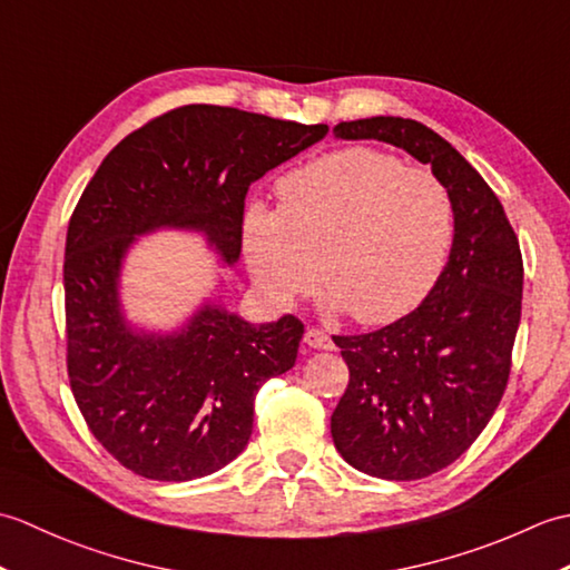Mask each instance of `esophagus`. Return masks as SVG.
<instances>
[{"label": "esophagus", "mask_w": 570, "mask_h": 570, "mask_svg": "<svg viewBox=\"0 0 570 570\" xmlns=\"http://www.w3.org/2000/svg\"><path fill=\"white\" fill-rule=\"evenodd\" d=\"M304 343L308 347H316V350H333L335 347L333 341H331V335L323 333L321 328H308L306 335H304Z\"/></svg>", "instance_id": "34e87169"}]
</instances>
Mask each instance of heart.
Instances as JSON below:
<instances>
[{
    "label": "heart",
    "mask_w": 570,
    "mask_h": 570,
    "mask_svg": "<svg viewBox=\"0 0 570 570\" xmlns=\"http://www.w3.org/2000/svg\"><path fill=\"white\" fill-rule=\"evenodd\" d=\"M278 208L242 213L254 284L288 308L323 284L362 325L414 311L439 282L455 239V205L426 168L350 147L294 168L276 184Z\"/></svg>",
    "instance_id": "obj_1"
}]
</instances>
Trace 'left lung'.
I'll return each instance as SVG.
<instances>
[{
	"label": "left lung",
	"instance_id": "obj_1",
	"mask_svg": "<svg viewBox=\"0 0 570 570\" xmlns=\"http://www.w3.org/2000/svg\"><path fill=\"white\" fill-rule=\"evenodd\" d=\"M333 131L409 151L455 205L451 257L423 304L380 331L333 335L350 370L331 416L337 453L372 478L421 480L475 443L504 394L522 318V252L492 188L426 125L370 117Z\"/></svg>",
	"mask_w": 570,
	"mask_h": 570
}]
</instances>
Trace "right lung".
<instances>
[{"label":"right lung","instance_id":"add662e5","mask_svg":"<svg viewBox=\"0 0 570 570\" xmlns=\"http://www.w3.org/2000/svg\"><path fill=\"white\" fill-rule=\"evenodd\" d=\"M328 135L235 107L184 105L105 156L66 237L68 380L95 439L141 478L186 482L235 460L259 386L296 365L304 323L254 325L205 304L171 335L141 333L119 308V269L137 235L200 229L227 264L242 249L254 180Z\"/></svg>","mask_w":570,"mask_h":570}]
</instances>
